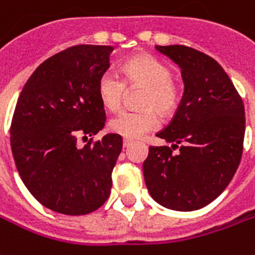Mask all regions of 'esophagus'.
Masks as SVG:
<instances>
[{
  "label": "esophagus",
  "instance_id": "34e87169",
  "mask_svg": "<svg viewBox=\"0 0 255 255\" xmlns=\"http://www.w3.org/2000/svg\"><path fill=\"white\" fill-rule=\"evenodd\" d=\"M129 145H132V141L128 139V138H124V139H123V146H124V148H128Z\"/></svg>",
  "mask_w": 255,
  "mask_h": 255
}]
</instances>
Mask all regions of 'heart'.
<instances>
[{"instance_id":"obj_1","label":"heart","mask_w":255,"mask_h":255,"mask_svg":"<svg viewBox=\"0 0 255 255\" xmlns=\"http://www.w3.org/2000/svg\"><path fill=\"white\" fill-rule=\"evenodd\" d=\"M124 81L113 71H105L98 81L100 103L110 112L123 105L127 86H145L139 112H123L113 117L109 127L116 134L129 139L141 138L160 126L159 114L167 116L177 107L178 89L171 81V69L156 57L141 54L129 58L123 65Z\"/></svg>"}]
</instances>
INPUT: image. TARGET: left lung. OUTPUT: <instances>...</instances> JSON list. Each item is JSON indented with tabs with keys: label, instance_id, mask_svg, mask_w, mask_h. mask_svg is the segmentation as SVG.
Masks as SVG:
<instances>
[{
	"label": "left lung",
	"instance_id": "obj_1",
	"mask_svg": "<svg viewBox=\"0 0 255 255\" xmlns=\"http://www.w3.org/2000/svg\"><path fill=\"white\" fill-rule=\"evenodd\" d=\"M156 50L180 67L184 93L170 124L156 134L171 148L149 146L142 164L145 184L162 207L197 211L223 193L240 164L243 100L212 57L178 44Z\"/></svg>",
	"mask_w": 255,
	"mask_h": 255
}]
</instances>
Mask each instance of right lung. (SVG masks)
Returning a JSON list of instances; mask_svg holds the SVG:
<instances>
[{"label": "right lung", "instance_id": "obj_1", "mask_svg": "<svg viewBox=\"0 0 255 255\" xmlns=\"http://www.w3.org/2000/svg\"><path fill=\"white\" fill-rule=\"evenodd\" d=\"M112 46H74L47 58L27 79L11 124V149L23 184L48 209L86 215L106 202L123 148L119 134L84 146L106 114L98 81L110 67Z\"/></svg>", "mask_w": 255, "mask_h": 255}]
</instances>
